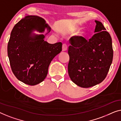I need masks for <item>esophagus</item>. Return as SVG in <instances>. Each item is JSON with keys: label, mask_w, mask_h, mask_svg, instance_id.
Wrapping results in <instances>:
<instances>
[{"label": "esophagus", "mask_w": 121, "mask_h": 121, "mask_svg": "<svg viewBox=\"0 0 121 121\" xmlns=\"http://www.w3.org/2000/svg\"><path fill=\"white\" fill-rule=\"evenodd\" d=\"M62 52H66V51L67 50V46L66 44H63L62 47Z\"/></svg>", "instance_id": "obj_1"}]
</instances>
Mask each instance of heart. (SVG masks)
I'll return each instance as SVG.
<instances>
[{
    "mask_svg": "<svg viewBox=\"0 0 121 121\" xmlns=\"http://www.w3.org/2000/svg\"><path fill=\"white\" fill-rule=\"evenodd\" d=\"M79 27L78 26H74L73 28H72V31L73 32H75V31H77V30H79ZM86 30H84V29H83L82 30H81V31H80L79 33H78V37H84L85 35H86Z\"/></svg>",
    "mask_w": 121,
    "mask_h": 121,
    "instance_id": "heart-1",
    "label": "heart"
}]
</instances>
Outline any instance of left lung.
Returning <instances> with one entry per match:
<instances>
[{
  "label": "left lung",
  "instance_id": "1",
  "mask_svg": "<svg viewBox=\"0 0 121 121\" xmlns=\"http://www.w3.org/2000/svg\"><path fill=\"white\" fill-rule=\"evenodd\" d=\"M96 23L89 40L83 37L69 39L68 72L73 82L82 88H89L106 78L113 59L112 39L101 22Z\"/></svg>",
  "mask_w": 121,
  "mask_h": 121
}]
</instances>
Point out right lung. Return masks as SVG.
Wrapping results in <instances>:
<instances>
[{"mask_svg":"<svg viewBox=\"0 0 121 121\" xmlns=\"http://www.w3.org/2000/svg\"><path fill=\"white\" fill-rule=\"evenodd\" d=\"M45 28L47 34L50 32V27L44 19L28 15L15 25L8 42V55L13 73L30 86L44 81L51 61L62 51V43L49 44L44 40L45 35L33 33H43Z\"/></svg>","mask_w":121,"mask_h":121,"instance_id":"add662e5","label":"right lung"}]
</instances>
